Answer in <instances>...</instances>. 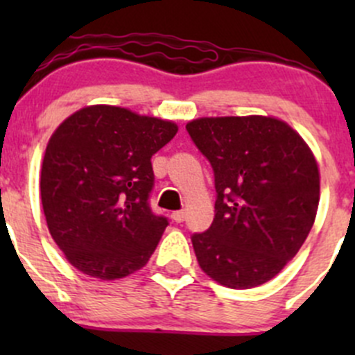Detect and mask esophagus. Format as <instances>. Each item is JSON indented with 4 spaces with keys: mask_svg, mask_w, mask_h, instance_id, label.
Masks as SVG:
<instances>
[{
    "mask_svg": "<svg viewBox=\"0 0 355 355\" xmlns=\"http://www.w3.org/2000/svg\"><path fill=\"white\" fill-rule=\"evenodd\" d=\"M171 218H173L175 223H182V221L185 220V213L184 211H173V213H171Z\"/></svg>",
    "mask_w": 355,
    "mask_h": 355,
    "instance_id": "obj_1",
    "label": "esophagus"
}]
</instances>
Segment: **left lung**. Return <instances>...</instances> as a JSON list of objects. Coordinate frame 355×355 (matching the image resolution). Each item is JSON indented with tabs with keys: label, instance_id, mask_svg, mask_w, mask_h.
I'll list each match as a JSON object with an SVG mask.
<instances>
[{
	"label": "left lung",
	"instance_id": "8db88e82",
	"mask_svg": "<svg viewBox=\"0 0 355 355\" xmlns=\"http://www.w3.org/2000/svg\"><path fill=\"white\" fill-rule=\"evenodd\" d=\"M185 128L216 189L213 223L191 237L199 266L225 287L266 284L313 228L320 202L313 153L277 118H199Z\"/></svg>",
	"mask_w": 355,
	"mask_h": 355
}]
</instances>
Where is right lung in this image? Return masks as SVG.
Masks as SVG:
<instances>
[{
  "mask_svg": "<svg viewBox=\"0 0 355 355\" xmlns=\"http://www.w3.org/2000/svg\"><path fill=\"white\" fill-rule=\"evenodd\" d=\"M177 125L116 106H89L49 139L41 170L46 223L70 264L116 280L141 270L168 218L153 213L151 157Z\"/></svg>",
  "mask_w": 355,
  "mask_h": 355,
  "instance_id": "obj_1",
  "label": "right lung"
}]
</instances>
